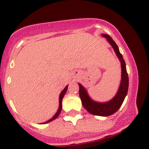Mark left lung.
<instances>
[{
    "label": "left lung",
    "mask_w": 149,
    "mask_h": 149,
    "mask_svg": "<svg viewBox=\"0 0 149 149\" xmlns=\"http://www.w3.org/2000/svg\"><path fill=\"white\" fill-rule=\"evenodd\" d=\"M102 36L107 38L108 42L113 48L118 58L120 61L122 74H121V82L118 91L111 100L108 102H104V103H100V102H96L91 100L86 90L80 84H78V85H79V95L83 107L92 115L109 116L115 113L123 103V101L127 93L129 78H128L127 70H126L125 62L123 58V55L120 52L118 45H116L115 41L113 40L110 36L107 34H102Z\"/></svg>",
    "instance_id": "8db88e82"
}]
</instances>
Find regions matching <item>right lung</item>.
<instances>
[{
  "mask_svg": "<svg viewBox=\"0 0 149 149\" xmlns=\"http://www.w3.org/2000/svg\"><path fill=\"white\" fill-rule=\"evenodd\" d=\"M67 88H68V85H66V88H65L64 89V90H62V92H61L60 95H59V109H58L57 112L55 113V115L53 116L52 118L49 119V120H47V122L42 123H41V124H45V123H47L51 122V121L54 120V119L57 118V116L59 115V113H60V112H61V108H62V104H61V102H62V99H63V97H64V96L65 93H66V90H67Z\"/></svg>",
  "mask_w": 149,
  "mask_h": 149,
  "instance_id": "add662e5",
  "label": "right lung"
}]
</instances>
